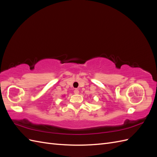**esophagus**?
Segmentation results:
<instances>
[{"instance_id":"obj_1","label":"esophagus","mask_w":157,"mask_h":157,"mask_svg":"<svg viewBox=\"0 0 157 157\" xmlns=\"http://www.w3.org/2000/svg\"><path fill=\"white\" fill-rule=\"evenodd\" d=\"M74 93H75V94H78L79 93V90H78V89H75V90H74Z\"/></svg>"}]
</instances>
